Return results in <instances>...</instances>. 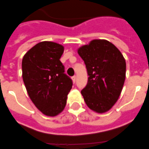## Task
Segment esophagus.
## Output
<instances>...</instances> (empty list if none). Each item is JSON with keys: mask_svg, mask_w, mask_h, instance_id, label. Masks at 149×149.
I'll return each instance as SVG.
<instances>
[{"mask_svg": "<svg viewBox=\"0 0 149 149\" xmlns=\"http://www.w3.org/2000/svg\"><path fill=\"white\" fill-rule=\"evenodd\" d=\"M72 82L76 83V81H77V77H76V76H73V77H72Z\"/></svg>", "mask_w": 149, "mask_h": 149, "instance_id": "34e87169", "label": "esophagus"}]
</instances>
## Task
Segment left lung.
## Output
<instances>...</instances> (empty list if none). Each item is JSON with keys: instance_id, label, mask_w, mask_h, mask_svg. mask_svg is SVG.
Listing matches in <instances>:
<instances>
[{"instance_id": "left-lung-1", "label": "left lung", "mask_w": 149, "mask_h": 149, "mask_svg": "<svg viewBox=\"0 0 149 149\" xmlns=\"http://www.w3.org/2000/svg\"><path fill=\"white\" fill-rule=\"evenodd\" d=\"M89 76L81 91L88 107L98 113L109 111L122 91L126 77V62L114 44L105 40H93L78 49Z\"/></svg>"}]
</instances>
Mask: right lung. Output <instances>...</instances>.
Segmentation results:
<instances>
[{
	"label": "right lung",
	"mask_w": 149,
	"mask_h": 149,
	"mask_svg": "<svg viewBox=\"0 0 149 149\" xmlns=\"http://www.w3.org/2000/svg\"><path fill=\"white\" fill-rule=\"evenodd\" d=\"M64 47L43 41L26 53L22 62V79L36 107L48 116H55L66 105L72 81L60 61Z\"/></svg>",
	"instance_id": "add662e5"
}]
</instances>
